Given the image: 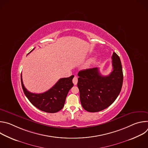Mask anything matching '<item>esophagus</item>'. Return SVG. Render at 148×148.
I'll list each match as a JSON object with an SVG mask.
<instances>
[{
	"mask_svg": "<svg viewBox=\"0 0 148 148\" xmlns=\"http://www.w3.org/2000/svg\"><path fill=\"white\" fill-rule=\"evenodd\" d=\"M73 82L74 83V84L75 86H76L77 84V82H78V78L77 77H74L73 79Z\"/></svg>",
	"mask_w": 148,
	"mask_h": 148,
	"instance_id": "34e87169",
	"label": "esophagus"
}]
</instances>
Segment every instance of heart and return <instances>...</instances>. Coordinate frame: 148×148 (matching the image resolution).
Wrapping results in <instances>:
<instances>
[{"mask_svg":"<svg viewBox=\"0 0 148 148\" xmlns=\"http://www.w3.org/2000/svg\"><path fill=\"white\" fill-rule=\"evenodd\" d=\"M92 61H93V59H91V60L87 62V64H86V66H87V67L89 66L91 64V63Z\"/></svg>","mask_w":148,"mask_h":148,"instance_id":"1","label":"heart"}]
</instances>
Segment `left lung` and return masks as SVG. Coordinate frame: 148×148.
<instances>
[{"instance_id": "8db88e82", "label": "left lung", "mask_w": 148, "mask_h": 148, "mask_svg": "<svg viewBox=\"0 0 148 148\" xmlns=\"http://www.w3.org/2000/svg\"><path fill=\"white\" fill-rule=\"evenodd\" d=\"M113 70L103 76L97 67L79 71L77 86L83 108L91 112L108 108L119 95L123 83V72L119 57L112 56Z\"/></svg>"}]
</instances>
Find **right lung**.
Wrapping results in <instances>:
<instances>
[{
	"label": "right lung",
	"instance_id": "obj_1",
	"mask_svg": "<svg viewBox=\"0 0 148 148\" xmlns=\"http://www.w3.org/2000/svg\"><path fill=\"white\" fill-rule=\"evenodd\" d=\"M73 78V75L67 78H60L49 90L41 94L32 93L27 90L23 85L22 74L21 82L25 95L34 107L42 111L55 113L64 107L68 92L74 86L72 81Z\"/></svg>",
	"mask_w": 148,
	"mask_h": 148
}]
</instances>
